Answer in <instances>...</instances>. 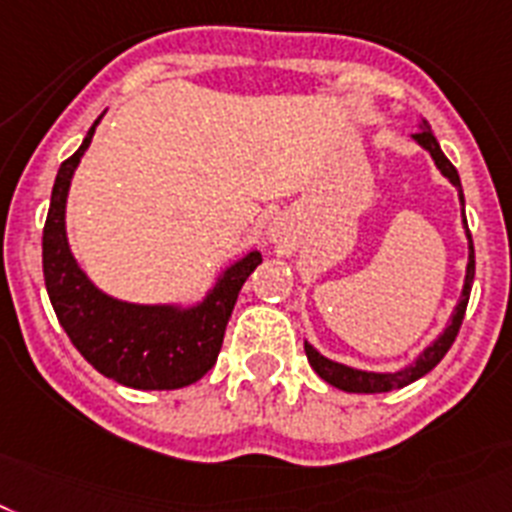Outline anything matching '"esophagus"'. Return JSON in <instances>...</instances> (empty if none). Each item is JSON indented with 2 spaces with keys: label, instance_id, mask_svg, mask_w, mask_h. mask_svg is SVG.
<instances>
[{
  "label": "esophagus",
  "instance_id": "34e87169",
  "mask_svg": "<svg viewBox=\"0 0 512 512\" xmlns=\"http://www.w3.org/2000/svg\"><path fill=\"white\" fill-rule=\"evenodd\" d=\"M278 234H281V226H278V223L273 221V223H270V226H268V236H273V239H276Z\"/></svg>",
  "mask_w": 512,
  "mask_h": 512
}]
</instances>
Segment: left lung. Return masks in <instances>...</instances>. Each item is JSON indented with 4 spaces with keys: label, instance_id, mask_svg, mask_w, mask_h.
<instances>
[{
    "label": "left lung",
    "instance_id": "left-lung-1",
    "mask_svg": "<svg viewBox=\"0 0 512 512\" xmlns=\"http://www.w3.org/2000/svg\"><path fill=\"white\" fill-rule=\"evenodd\" d=\"M414 140L427 150L429 156L435 158L437 169L442 171V176H448L450 184H453L455 190H458V197H461V205H463V190H461V176L455 171L453 163L445 158L442 153L440 143H437V137L432 135L429 130L427 119H422L419 124V132L414 135ZM463 226H466V216H463ZM466 236H468V265H466V281H463V291H461V299L455 304V312L450 317L448 328L442 330V336L437 341H432V346L419 354L414 364L409 367L398 369V372H364V369H354V367H346V364H338L328 356H322L315 346H309L304 341V351H307V359L312 364L317 375L322 377L325 382H330L333 388L338 390H346V393H388V390H398V388H406L409 382L419 380L424 377L427 372L437 367L442 362V356L448 354V349L453 346L455 336H458V330H461V322L463 315H466V304H468V294H471V283H474V242H471V234H468V226H466Z\"/></svg>",
    "mask_w": 512,
    "mask_h": 512
}]
</instances>
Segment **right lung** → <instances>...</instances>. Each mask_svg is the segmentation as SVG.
Listing matches in <instances>:
<instances>
[{
  "mask_svg": "<svg viewBox=\"0 0 512 512\" xmlns=\"http://www.w3.org/2000/svg\"><path fill=\"white\" fill-rule=\"evenodd\" d=\"M101 117L83 145L59 166L44 226V281L59 325L85 362L119 385L137 390H176L192 385L216 364L236 296L263 263L252 249L223 270L200 304H132L103 294L70 252L64 208L72 174L88 150Z\"/></svg>",
  "mask_w": 512,
  "mask_h": 512,
  "instance_id": "add662e5",
  "label": "right lung"
}]
</instances>
